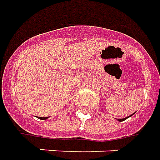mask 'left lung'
<instances>
[{
  "instance_id": "obj_1",
  "label": "left lung",
  "mask_w": 160,
  "mask_h": 160,
  "mask_svg": "<svg viewBox=\"0 0 160 160\" xmlns=\"http://www.w3.org/2000/svg\"><path fill=\"white\" fill-rule=\"evenodd\" d=\"M129 116H131V115H129ZM126 119H128V117H126V118H123V119H119L118 121L119 122H122V121H124V120H126Z\"/></svg>"
}]
</instances>
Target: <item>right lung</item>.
Instances as JSON below:
<instances>
[{
  "label": "right lung",
  "mask_w": 160,
  "mask_h": 160,
  "mask_svg": "<svg viewBox=\"0 0 160 160\" xmlns=\"http://www.w3.org/2000/svg\"><path fill=\"white\" fill-rule=\"evenodd\" d=\"M42 120H46V119H48V117H43V118H41Z\"/></svg>",
  "instance_id": "obj_1"
}]
</instances>
